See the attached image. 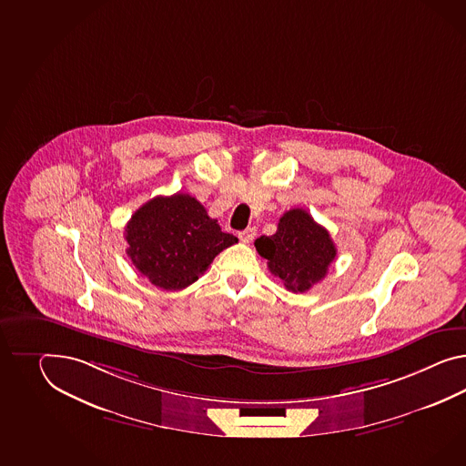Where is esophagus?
<instances>
[{"instance_id":"1","label":"esophagus","mask_w":466,"mask_h":466,"mask_svg":"<svg viewBox=\"0 0 466 466\" xmlns=\"http://www.w3.org/2000/svg\"><path fill=\"white\" fill-rule=\"evenodd\" d=\"M254 236H256V228H246V230H240V232H238V238H240L244 244H249L250 240L254 238Z\"/></svg>"}]
</instances>
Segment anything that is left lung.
<instances>
[{
  "mask_svg": "<svg viewBox=\"0 0 466 466\" xmlns=\"http://www.w3.org/2000/svg\"><path fill=\"white\" fill-rule=\"evenodd\" d=\"M256 249L268 259L269 271L293 293H305L319 283L337 256L329 232L303 208H291L279 218L273 236H261Z\"/></svg>",
  "mask_w": 466,
  "mask_h": 466,
  "instance_id": "8db88e82",
  "label": "left lung"
}]
</instances>
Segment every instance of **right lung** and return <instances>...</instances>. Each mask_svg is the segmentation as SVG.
Instances as JSON below:
<instances>
[{
	"instance_id": "right-lung-1",
	"label": "right lung",
	"mask_w": 466,
	"mask_h": 466,
	"mask_svg": "<svg viewBox=\"0 0 466 466\" xmlns=\"http://www.w3.org/2000/svg\"><path fill=\"white\" fill-rule=\"evenodd\" d=\"M125 238L137 271L167 291L195 283L218 252L238 242L188 193L155 197L141 205L127 222Z\"/></svg>"
}]
</instances>
